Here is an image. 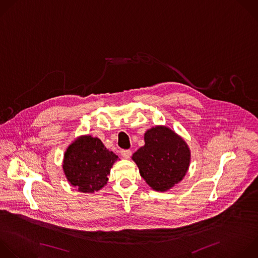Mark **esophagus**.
<instances>
[{"mask_svg": "<svg viewBox=\"0 0 258 258\" xmlns=\"http://www.w3.org/2000/svg\"><path fill=\"white\" fill-rule=\"evenodd\" d=\"M120 154H121V156H122L124 159H128V158L132 156V151H131V150H121V151H120Z\"/></svg>", "mask_w": 258, "mask_h": 258, "instance_id": "esophagus-1", "label": "esophagus"}]
</instances>
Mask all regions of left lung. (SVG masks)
Wrapping results in <instances>:
<instances>
[{"mask_svg":"<svg viewBox=\"0 0 258 258\" xmlns=\"http://www.w3.org/2000/svg\"><path fill=\"white\" fill-rule=\"evenodd\" d=\"M141 176L155 190L165 191L184 177L190 152L186 143L166 126L153 127L145 134V146L134 155Z\"/></svg>","mask_w":258,"mask_h":258,"instance_id":"left-lung-1","label":"left lung"}]
</instances>
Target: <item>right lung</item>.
Returning a JSON list of instances; mask_svg holds the SVG:
<instances>
[{
  "label": "right lung",
  "instance_id": "add662e5",
  "mask_svg": "<svg viewBox=\"0 0 258 258\" xmlns=\"http://www.w3.org/2000/svg\"><path fill=\"white\" fill-rule=\"evenodd\" d=\"M117 156L91 136L77 139L64 153L63 171L69 182L82 192H94L106 184Z\"/></svg>",
  "mask_w": 258,
  "mask_h": 258
}]
</instances>
